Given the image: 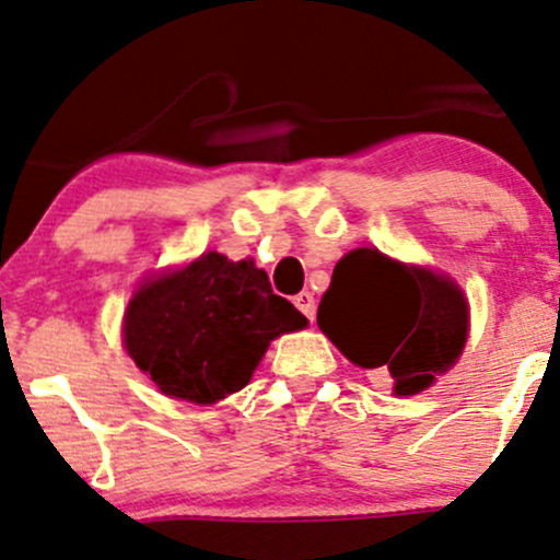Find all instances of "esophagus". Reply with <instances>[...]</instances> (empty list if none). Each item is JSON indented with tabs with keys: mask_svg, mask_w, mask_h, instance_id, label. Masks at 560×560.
<instances>
[{
	"mask_svg": "<svg viewBox=\"0 0 560 560\" xmlns=\"http://www.w3.org/2000/svg\"><path fill=\"white\" fill-rule=\"evenodd\" d=\"M293 304L299 306L301 310V314H304L306 319H310V323H314V317H317V304H314V296L310 291H301L296 299H293Z\"/></svg>",
	"mask_w": 560,
	"mask_h": 560,
	"instance_id": "1",
	"label": "esophagus"
}]
</instances>
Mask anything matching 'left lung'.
<instances>
[{"mask_svg": "<svg viewBox=\"0 0 560 560\" xmlns=\"http://www.w3.org/2000/svg\"><path fill=\"white\" fill-rule=\"evenodd\" d=\"M317 325L351 362L386 370L399 397L429 388L468 338V301L450 278L357 248L332 269Z\"/></svg>", "mask_w": 560, "mask_h": 560, "instance_id": "8db88e82", "label": "left lung"}]
</instances>
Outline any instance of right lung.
<instances>
[{
  "label": "right lung",
  "instance_id": "add662e5",
  "mask_svg": "<svg viewBox=\"0 0 560 560\" xmlns=\"http://www.w3.org/2000/svg\"><path fill=\"white\" fill-rule=\"evenodd\" d=\"M304 325L264 269L209 250L144 282L129 301L124 343L163 394L213 405L246 386L272 338Z\"/></svg>",
  "mask_w": 560,
  "mask_h": 560
}]
</instances>
